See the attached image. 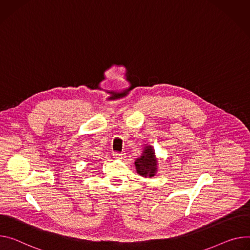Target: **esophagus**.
<instances>
[{
	"instance_id": "obj_1",
	"label": "esophagus",
	"mask_w": 250,
	"mask_h": 250,
	"mask_svg": "<svg viewBox=\"0 0 250 250\" xmlns=\"http://www.w3.org/2000/svg\"><path fill=\"white\" fill-rule=\"evenodd\" d=\"M112 156L115 158H119V160H123V158L125 157V152H112Z\"/></svg>"
}]
</instances>
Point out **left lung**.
<instances>
[{
	"label": "left lung",
	"instance_id": "8db88e82",
	"mask_svg": "<svg viewBox=\"0 0 250 250\" xmlns=\"http://www.w3.org/2000/svg\"><path fill=\"white\" fill-rule=\"evenodd\" d=\"M137 172L146 178L153 177L157 172L158 158L155 155L154 149L151 146H146L144 150L134 162Z\"/></svg>",
	"mask_w": 250,
	"mask_h": 250
}]
</instances>
